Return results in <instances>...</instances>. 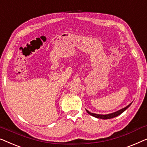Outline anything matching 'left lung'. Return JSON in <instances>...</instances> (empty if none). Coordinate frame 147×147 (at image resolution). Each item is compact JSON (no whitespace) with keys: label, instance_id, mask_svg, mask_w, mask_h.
Masks as SVG:
<instances>
[{"label":"left lung","instance_id":"left-lung-1","mask_svg":"<svg viewBox=\"0 0 147 147\" xmlns=\"http://www.w3.org/2000/svg\"><path fill=\"white\" fill-rule=\"evenodd\" d=\"M132 104V102L130 103L129 105H127V107H124V108L120 109V110L116 111V112L114 113H110V114H107V115H101V114H96V113H90V111H88V110H86V111L88 113V114L90 115L92 117H96V118H98V119H112V118H114L117 117V116L120 115L121 114H122L124 111L127 110V109L129 108V107L131 106Z\"/></svg>","mask_w":147,"mask_h":147}]
</instances>
